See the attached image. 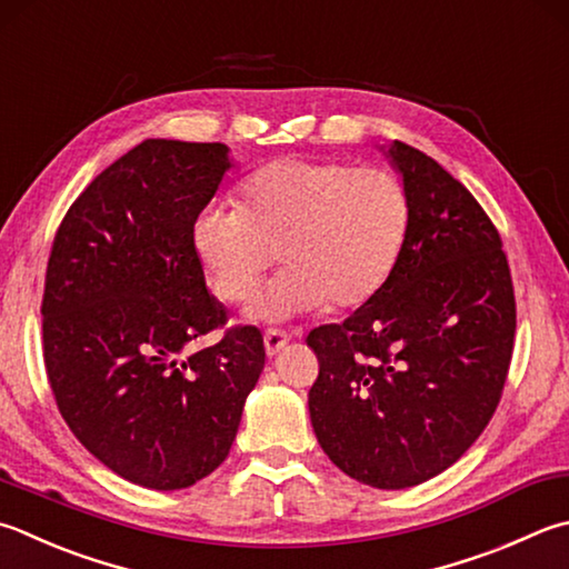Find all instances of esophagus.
I'll list each match as a JSON object with an SVG mask.
<instances>
[{
    "label": "esophagus",
    "mask_w": 569,
    "mask_h": 569,
    "mask_svg": "<svg viewBox=\"0 0 569 569\" xmlns=\"http://www.w3.org/2000/svg\"><path fill=\"white\" fill-rule=\"evenodd\" d=\"M289 345V335L282 329H267L264 331V349H267V357H274V353H280L284 347Z\"/></svg>",
    "instance_id": "1"
}]
</instances>
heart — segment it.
<instances>
[{
  "mask_svg": "<svg viewBox=\"0 0 569 569\" xmlns=\"http://www.w3.org/2000/svg\"><path fill=\"white\" fill-rule=\"evenodd\" d=\"M409 218V198L389 170L280 158L242 180L238 208L198 212L190 242L212 295L230 305L248 302L280 252L284 267L257 295L252 317L282 321L377 297L399 262Z\"/></svg>",
  "mask_w": 569,
  "mask_h": 569,
  "instance_id": "1",
  "label": "heart"
}]
</instances>
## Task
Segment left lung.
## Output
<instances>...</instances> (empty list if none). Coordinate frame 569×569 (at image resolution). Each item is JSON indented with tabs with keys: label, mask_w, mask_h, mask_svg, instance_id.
<instances>
[{
	"label": "left lung",
	"mask_w": 569,
	"mask_h": 569,
	"mask_svg": "<svg viewBox=\"0 0 569 569\" xmlns=\"http://www.w3.org/2000/svg\"><path fill=\"white\" fill-rule=\"evenodd\" d=\"M411 218L381 292L307 335L319 361L309 416L347 476L401 490L443 473L496 413L516 339L500 232L463 183L406 143L389 148Z\"/></svg>",
	"instance_id": "obj_1"
}]
</instances>
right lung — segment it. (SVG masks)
I'll use <instances>...</instances> for the list:
<instances>
[{"instance_id":"1","label":"right lung","mask_w":569,"mask_h":569,"mask_svg":"<svg viewBox=\"0 0 569 569\" xmlns=\"http://www.w3.org/2000/svg\"><path fill=\"white\" fill-rule=\"evenodd\" d=\"M230 168L224 143L148 138L96 176L53 234L41 347L71 433L116 476L180 490L230 453L264 367L257 327H228L190 242ZM218 346L186 355L198 336Z\"/></svg>"}]
</instances>
